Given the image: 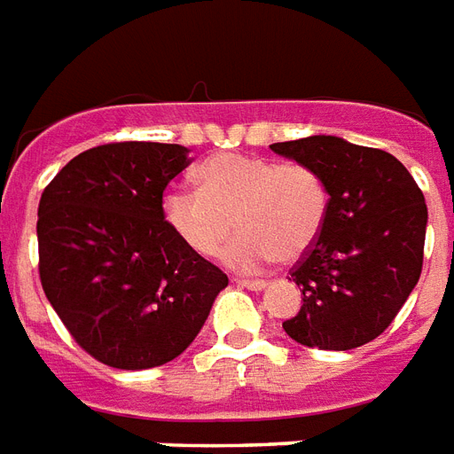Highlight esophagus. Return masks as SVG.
<instances>
[{
    "mask_svg": "<svg viewBox=\"0 0 454 454\" xmlns=\"http://www.w3.org/2000/svg\"><path fill=\"white\" fill-rule=\"evenodd\" d=\"M239 287L244 289H251V292H263L265 287H268V282L265 279H234Z\"/></svg>",
    "mask_w": 454,
    "mask_h": 454,
    "instance_id": "34e87169",
    "label": "esophagus"
}]
</instances>
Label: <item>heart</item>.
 Masks as SVG:
<instances>
[{"instance_id": "heart-1", "label": "heart", "mask_w": 454, "mask_h": 454, "mask_svg": "<svg viewBox=\"0 0 454 454\" xmlns=\"http://www.w3.org/2000/svg\"><path fill=\"white\" fill-rule=\"evenodd\" d=\"M199 191H167L162 215L169 230L203 258L230 239L224 263L241 272L272 261H299L325 227L328 184L306 162H272L247 153H217L193 172Z\"/></svg>"}]
</instances>
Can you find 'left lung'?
Returning <instances> with one entry per match:
<instances>
[{
  "label": "left lung",
  "mask_w": 454,
  "mask_h": 454,
  "mask_svg": "<svg viewBox=\"0 0 454 454\" xmlns=\"http://www.w3.org/2000/svg\"><path fill=\"white\" fill-rule=\"evenodd\" d=\"M270 148L316 167L330 193L318 241L292 268L304 304L282 328L304 347L335 352L376 340L421 275L428 223L424 193L390 153L337 136Z\"/></svg>",
  "instance_id": "left-lung-1"
}]
</instances>
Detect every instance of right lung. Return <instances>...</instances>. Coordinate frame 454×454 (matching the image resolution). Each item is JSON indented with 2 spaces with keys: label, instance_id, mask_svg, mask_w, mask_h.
Returning a JSON list of instances; mask_svg holds the SVG:
<instances>
[{
  "label": "right lung",
  "instance_id": "add662e5",
  "mask_svg": "<svg viewBox=\"0 0 454 454\" xmlns=\"http://www.w3.org/2000/svg\"><path fill=\"white\" fill-rule=\"evenodd\" d=\"M189 162L176 143H107L76 155L43 191L37 270L47 301L112 369L176 359L230 282L165 223L162 191Z\"/></svg>",
  "mask_w": 454,
  "mask_h": 454
}]
</instances>
